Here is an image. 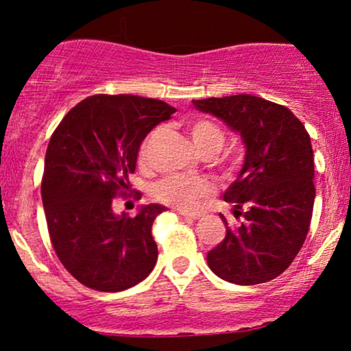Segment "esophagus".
Here are the masks:
<instances>
[{"label": "esophagus", "instance_id": "34e87169", "mask_svg": "<svg viewBox=\"0 0 351 351\" xmlns=\"http://www.w3.org/2000/svg\"><path fill=\"white\" fill-rule=\"evenodd\" d=\"M178 215L184 216V217H189V219H198V217L201 216L199 213H188V211H181V209H178Z\"/></svg>", "mask_w": 351, "mask_h": 351}]
</instances>
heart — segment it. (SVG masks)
<instances>
[{"mask_svg": "<svg viewBox=\"0 0 351 351\" xmlns=\"http://www.w3.org/2000/svg\"><path fill=\"white\" fill-rule=\"evenodd\" d=\"M189 136L196 150L216 153L223 147L224 134L216 123L198 119L188 125ZM213 193V186L208 180L188 175H171L160 180L153 186V196L163 203L178 209H195L203 199Z\"/></svg>", "mask_w": 351, "mask_h": 351, "instance_id": "obj_1", "label": "heart"}]
</instances>
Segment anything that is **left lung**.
I'll return each mask as SVG.
<instances>
[{
    "label": "left lung",
    "mask_w": 351,
    "mask_h": 351,
    "mask_svg": "<svg viewBox=\"0 0 351 351\" xmlns=\"http://www.w3.org/2000/svg\"><path fill=\"white\" fill-rule=\"evenodd\" d=\"M241 135L245 153L224 201L244 223L208 252L217 277L254 285L280 276L300 251L312 219L313 152L305 127L287 107L249 94L193 100Z\"/></svg>",
    "instance_id": "obj_1"
}]
</instances>
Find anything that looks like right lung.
<instances>
[{
	"mask_svg": "<svg viewBox=\"0 0 351 351\" xmlns=\"http://www.w3.org/2000/svg\"><path fill=\"white\" fill-rule=\"evenodd\" d=\"M176 108L138 95H92L52 134L41 184L51 243L80 284L120 292L150 276L158 257L152 224L162 204H143L135 217L115 215L112 199L128 189L140 145Z\"/></svg>",
	"mask_w": 351,
	"mask_h": 351,
	"instance_id": "obj_1",
	"label": "right lung"
}]
</instances>
